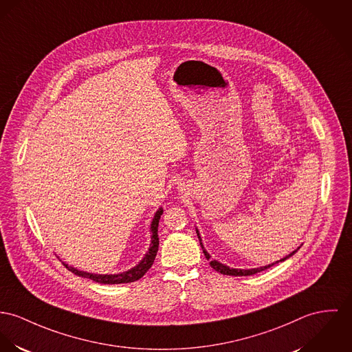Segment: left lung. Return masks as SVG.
I'll use <instances>...</instances> for the list:
<instances>
[{
  "mask_svg": "<svg viewBox=\"0 0 352 352\" xmlns=\"http://www.w3.org/2000/svg\"><path fill=\"white\" fill-rule=\"evenodd\" d=\"M197 236H198V239H199V243H201V248H202V250H204L205 257H206L208 260H210V254L205 250V248H204V245H202V240H201V236H199V232H198V230H197ZM298 249H300V246H298L296 250H294L292 253H289L288 256H285L284 258H281V260H278V261H276V263L285 261L287 258H289L291 256H294V254L298 252ZM276 263L270 264V265H265V267H260V268H253V270H234V268H229V267H226V265H223V264L218 263L216 260H212V261H210V267H212L213 270H216L217 272L222 273V274H229V276H250V274H256V273H258V272L265 271V270L271 268L272 265H274Z\"/></svg>",
  "mask_w": 352,
  "mask_h": 352,
  "instance_id": "8db88e82",
  "label": "left lung"
}]
</instances>
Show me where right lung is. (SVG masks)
Returning <instances> with one entry per match:
<instances>
[{"label":"right lung","instance_id":"right-lung-1","mask_svg":"<svg viewBox=\"0 0 352 352\" xmlns=\"http://www.w3.org/2000/svg\"><path fill=\"white\" fill-rule=\"evenodd\" d=\"M163 209L160 208L155 213V216L151 221V243L148 248V252L146 253V256L143 257V260L134 267L130 271L123 272V273H118V274H95V273H88V272L79 271L76 268L68 267V264H64L65 268L68 271L85 277V278H91L96 283L100 284H124V283H133L139 280L142 276H144V273L148 271L155 260L157 252H158V246H160V237H158V225H160V219L162 216Z\"/></svg>","mask_w":352,"mask_h":352}]
</instances>
